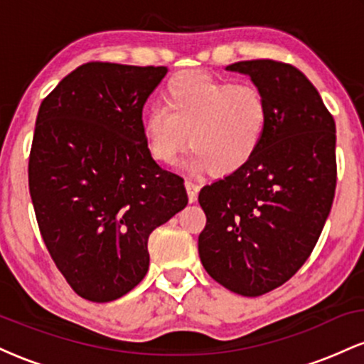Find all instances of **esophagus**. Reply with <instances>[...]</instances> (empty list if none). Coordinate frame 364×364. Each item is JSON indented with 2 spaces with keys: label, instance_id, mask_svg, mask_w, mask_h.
I'll list each match as a JSON object with an SVG mask.
<instances>
[{
  "label": "esophagus",
  "instance_id": "1",
  "mask_svg": "<svg viewBox=\"0 0 364 364\" xmlns=\"http://www.w3.org/2000/svg\"><path fill=\"white\" fill-rule=\"evenodd\" d=\"M185 186H186L188 200H190L191 203L196 202V196H198V191H200V185H198V183L191 181V179H186V181H185Z\"/></svg>",
  "mask_w": 364,
  "mask_h": 364
}]
</instances>
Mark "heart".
<instances>
[{
	"label": "heart",
	"mask_w": 364,
	"mask_h": 364,
	"mask_svg": "<svg viewBox=\"0 0 364 364\" xmlns=\"http://www.w3.org/2000/svg\"><path fill=\"white\" fill-rule=\"evenodd\" d=\"M164 107H150L141 133L150 156L174 164L190 139V171L228 176L243 169L262 147L269 104L257 87L188 70L166 82Z\"/></svg>",
	"instance_id": "obj_1"
}]
</instances>
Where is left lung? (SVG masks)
<instances>
[{
    "label": "left lung",
    "mask_w": 364,
    "mask_h": 364,
    "mask_svg": "<svg viewBox=\"0 0 364 364\" xmlns=\"http://www.w3.org/2000/svg\"><path fill=\"white\" fill-rule=\"evenodd\" d=\"M269 104L262 147L243 169L200 190L203 269L225 289L262 296L301 269L336 193V123L318 90L294 66L240 61Z\"/></svg>",
    "instance_id": "obj_1"
}]
</instances>
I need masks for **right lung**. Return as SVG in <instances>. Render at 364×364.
Returning <instances> with one entry per match:
<instances>
[{
	"mask_svg": "<svg viewBox=\"0 0 364 364\" xmlns=\"http://www.w3.org/2000/svg\"><path fill=\"white\" fill-rule=\"evenodd\" d=\"M166 66L85 63L41 104L28 190L41 235L66 282L107 303L149 270V236L186 207L183 178L150 156L141 111Z\"/></svg>",
	"mask_w": 364,
	"mask_h": 364,
	"instance_id": "right-lung-1",
	"label": "right lung"
}]
</instances>
